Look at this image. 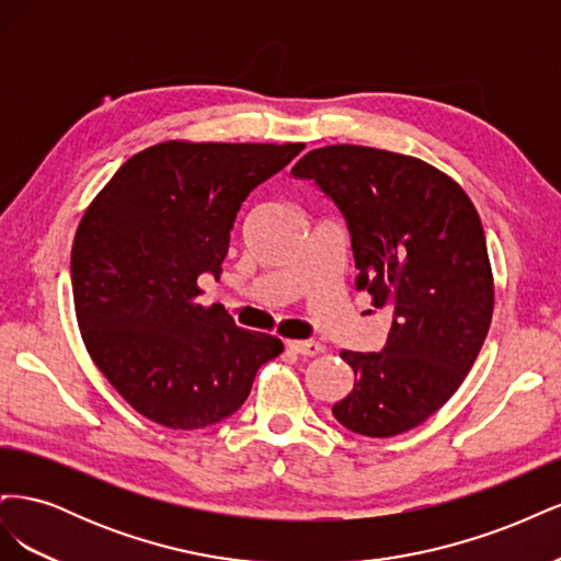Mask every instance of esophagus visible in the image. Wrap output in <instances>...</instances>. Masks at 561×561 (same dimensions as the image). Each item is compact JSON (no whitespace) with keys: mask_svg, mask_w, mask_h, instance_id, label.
Returning a JSON list of instances; mask_svg holds the SVG:
<instances>
[{"mask_svg":"<svg viewBox=\"0 0 561 561\" xmlns=\"http://www.w3.org/2000/svg\"><path fill=\"white\" fill-rule=\"evenodd\" d=\"M285 348L295 355H316L322 351V346L313 342V339H307V342H285Z\"/></svg>","mask_w":561,"mask_h":561,"instance_id":"34e87169","label":"esophagus"}]
</instances>
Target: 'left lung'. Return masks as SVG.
I'll use <instances>...</instances> for the list:
<instances>
[{
	"label": "left lung",
	"mask_w": 561,
	"mask_h": 561,
	"mask_svg": "<svg viewBox=\"0 0 561 561\" xmlns=\"http://www.w3.org/2000/svg\"><path fill=\"white\" fill-rule=\"evenodd\" d=\"M344 215L358 276L377 309L393 311L379 353L342 351L353 390L334 419L393 437L435 414L463 383L494 313L486 239L468 194L426 161L330 145L293 168Z\"/></svg>",
	"instance_id": "8db88e82"
}]
</instances>
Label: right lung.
Instances as JSON below:
<instances>
[{
    "label": "right lung",
    "mask_w": 561,
    "mask_h": 561,
    "mask_svg": "<svg viewBox=\"0 0 561 561\" xmlns=\"http://www.w3.org/2000/svg\"><path fill=\"white\" fill-rule=\"evenodd\" d=\"M301 142L168 140L130 157L83 213L72 293L83 344L135 412L175 431L206 428L250 396L280 339L201 307L198 276L219 278L254 186Z\"/></svg>",
    "instance_id": "right-lung-1"
}]
</instances>
